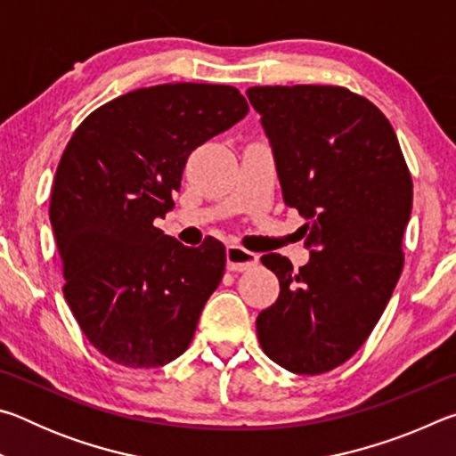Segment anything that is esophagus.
<instances>
[{"instance_id": "1", "label": "esophagus", "mask_w": 456, "mask_h": 456, "mask_svg": "<svg viewBox=\"0 0 456 456\" xmlns=\"http://www.w3.org/2000/svg\"><path fill=\"white\" fill-rule=\"evenodd\" d=\"M259 261V256L253 251H247L239 245L227 247V267L231 272H247V269L256 267Z\"/></svg>"}]
</instances>
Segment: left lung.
<instances>
[{"label": "left lung", "instance_id": "left-lung-1", "mask_svg": "<svg viewBox=\"0 0 456 456\" xmlns=\"http://www.w3.org/2000/svg\"><path fill=\"white\" fill-rule=\"evenodd\" d=\"M247 98L314 247L299 269L280 253L261 257L280 297L257 315L259 344L293 374L330 372L366 342L403 273L411 171L388 118L348 88L253 86Z\"/></svg>", "mask_w": 456, "mask_h": 456}]
</instances>
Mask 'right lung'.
<instances>
[{
	"label": "right lung",
	"instance_id": "1",
	"mask_svg": "<svg viewBox=\"0 0 456 456\" xmlns=\"http://www.w3.org/2000/svg\"><path fill=\"white\" fill-rule=\"evenodd\" d=\"M249 112L223 84H160L84 118L61 154L50 223L64 297L84 336L128 368L165 366L189 348L225 272V245L184 247L152 225L173 209L189 154Z\"/></svg>",
	"mask_w": 456,
	"mask_h": 456
}]
</instances>
